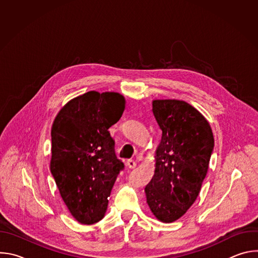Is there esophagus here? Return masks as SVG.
<instances>
[{
	"mask_svg": "<svg viewBox=\"0 0 258 258\" xmlns=\"http://www.w3.org/2000/svg\"><path fill=\"white\" fill-rule=\"evenodd\" d=\"M136 165H137V163H136L134 160H132V159H130V160L126 161V166H127L130 169H134V168L136 167Z\"/></svg>",
	"mask_w": 258,
	"mask_h": 258,
	"instance_id": "obj_1",
	"label": "esophagus"
}]
</instances>
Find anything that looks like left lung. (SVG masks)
Listing matches in <instances>:
<instances>
[{"label": "left lung", "mask_w": 258, "mask_h": 258, "mask_svg": "<svg viewBox=\"0 0 258 258\" xmlns=\"http://www.w3.org/2000/svg\"><path fill=\"white\" fill-rule=\"evenodd\" d=\"M152 111L162 136L154 175L145 193L154 216L167 224L181 217L196 201L214 139L206 118L185 101L153 100Z\"/></svg>", "instance_id": "1"}]
</instances>
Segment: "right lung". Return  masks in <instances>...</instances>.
<instances>
[{
    "instance_id": "1",
    "label": "right lung",
    "mask_w": 258,
    "mask_h": 258,
    "mask_svg": "<svg viewBox=\"0 0 258 258\" xmlns=\"http://www.w3.org/2000/svg\"><path fill=\"white\" fill-rule=\"evenodd\" d=\"M125 99L115 92H88L66 103L52 125L50 169L71 215L83 225L104 217L123 169L108 128L121 117Z\"/></svg>"
}]
</instances>
